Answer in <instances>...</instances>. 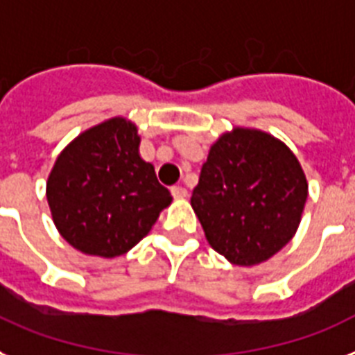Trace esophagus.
Here are the masks:
<instances>
[{"instance_id": "esophagus-1", "label": "esophagus", "mask_w": 355, "mask_h": 355, "mask_svg": "<svg viewBox=\"0 0 355 355\" xmlns=\"http://www.w3.org/2000/svg\"><path fill=\"white\" fill-rule=\"evenodd\" d=\"M171 192H172V198L174 199H183V198H187V194H189V192H187V189H183V187H172Z\"/></svg>"}]
</instances>
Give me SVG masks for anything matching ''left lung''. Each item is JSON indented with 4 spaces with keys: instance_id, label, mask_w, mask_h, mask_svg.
<instances>
[{
    "instance_id": "left-lung-1",
    "label": "left lung",
    "mask_w": 355,
    "mask_h": 355,
    "mask_svg": "<svg viewBox=\"0 0 355 355\" xmlns=\"http://www.w3.org/2000/svg\"><path fill=\"white\" fill-rule=\"evenodd\" d=\"M306 196L288 146L261 130L234 128L210 146L190 203L210 247L234 265L252 266L292 239Z\"/></svg>"
}]
</instances>
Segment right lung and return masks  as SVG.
Segmentation results:
<instances>
[{
  "instance_id": "right-lung-1",
  "label": "right lung",
  "mask_w": 355,
  "mask_h": 355,
  "mask_svg": "<svg viewBox=\"0 0 355 355\" xmlns=\"http://www.w3.org/2000/svg\"><path fill=\"white\" fill-rule=\"evenodd\" d=\"M46 201L67 243L90 256L116 257L150 232L172 196L139 157L136 125L112 118L79 134L58 156Z\"/></svg>"
}]
</instances>
